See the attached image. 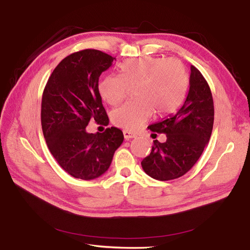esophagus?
I'll list each match as a JSON object with an SVG mask.
<instances>
[{
    "mask_svg": "<svg viewBox=\"0 0 250 250\" xmlns=\"http://www.w3.org/2000/svg\"><path fill=\"white\" fill-rule=\"evenodd\" d=\"M123 134H124V139L125 140H130V139H133V138L137 137V135H135L134 133L128 131V130H124Z\"/></svg>",
    "mask_w": 250,
    "mask_h": 250,
    "instance_id": "obj_1",
    "label": "esophagus"
}]
</instances>
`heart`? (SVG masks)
<instances>
[{
    "mask_svg": "<svg viewBox=\"0 0 250 250\" xmlns=\"http://www.w3.org/2000/svg\"><path fill=\"white\" fill-rule=\"evenodd\" d=\"M120 75H107L99 83V93L110 105H116L135 85L134 97L111 111V122L126 130H137L155 113L175 111L183 103L188 86L186 65L177 58L144 56L128 59L119 65Z\"/></svg>",
    "mask_w": 250,
    "mask_h": 250,
    "instance_id": "b5f03b06",
    "label": "heart"
}]
</instances>
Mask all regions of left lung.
I'll return each instance as SVG.
<instances>
[{
    "instance_id": "8db88e82",
    "label": "left lung",
    "mask_w": 250,
    "mask_h": 250,
    "mask_svg": "<svg viewBox=\"0 0 250 250\" xmlns=\"http://www.w3.org/2000/svg\"><path fill=\"white\" fill-rule=\"evenodd\" d=\"M214 125V102L202 74L191 65L190 89L185 103L174 115L148 126L165 133V143L153 141L151 153L141 165L150 177L175 179L192 169L209 141Z\"/></svg>"
}]
</instances>
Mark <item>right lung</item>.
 I'll use <instances>...</instances> for the list:
<instances>
[{"label":"right lung","mask_w":250,"mask_h":250,"mask_svg":"<svg viewBox=\"0 0 250 250\" xmlns=\"http://www.w3.org/2000/svg\"><path fill=\"white\" fill-rule=\"evenodd\" d=\"M115 59L99 50L75 52L58 63L43 89V137L60 167L75 178L90 180L101 176L123 143V132L116 127L102 133L86 131L89 121L108 125L99 77Z\"/></svg>","instance_id":"add662e5"}]
</instances>
